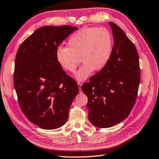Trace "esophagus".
Here are the masks:
<instances>
[{"instance_id": "34e87169", "label": "esophagus", "mask_w": 159, "mask_h": 159, "mask_svg": "<svg viewBox=\"0 0 159 159\" xmlns=\"http://www.w3.org/2000/svg\"><path fill=\"white\" fill-rule=\"evenodd\" d=\"M78 86H79V92L81 93V92H82V90H81V87H82V83H81L80 82H78Z\"/></svg>"}]
</instances>
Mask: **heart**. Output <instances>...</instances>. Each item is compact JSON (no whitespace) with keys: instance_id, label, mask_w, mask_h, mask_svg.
<instances>
[{"instance_id":"obj_1","label":"heart","mask_w":159,"mask_h":159,"mask_svg":"<svg viewBox=\"0 0 159 159\" xmlns=\"http://www.w3.org/2000/svg\"><path fill=\"white\" fill-rule=\"evenodd\" d=\"M113 43L112 35L106 28H84L70 36L66 48L56 49V60L64 71L74 72L80 58L83 64L75 77L82 81L95 70L100 71L107 66L112 54Z\"/></svg>"}]
</instances>
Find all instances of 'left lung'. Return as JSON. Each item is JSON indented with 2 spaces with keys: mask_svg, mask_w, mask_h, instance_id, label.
Returning a JSON list of instances; mask_svg holds the SVG:
<instances>
[{
  "mask_svg": "<svg viewBox=\"0 0 159 159\" xmlns=\"http://www.w3.org/2000/svg\"><path fill=\"white\" fill-rule=\"evenodd\" d=\"M108 23L114 42L110 60L103 70L81 87L88 97L89 120L101 128L112 127L129 116L140 81L135 46L118 25Z\"/></svg>",
  "mask_w": 159,
  "mask_h": 159,
  "instance_id": "obj_1",
  "label": "left lung"
}]
</instances>
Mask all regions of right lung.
I'll return each instance as SVG.
<instances>
[{"label": "right lung", "mask_w": 159, "mask_h": 159, "mask_svg": "<svg viewBox=\"0 0 159 159\" xmlns=\"http://www.w3.org/2000/svg\"><path fill=\"white\" fill-rule=\"evenodd\" d=\"M78 28L44 26L19 46L16 55L14 87L19 106L31 122L45 129L66 123L69 109L79 91L76 81L57 63L59 45Z\"/></svg>", "instance_id": "add662e5"}]
</instances>
